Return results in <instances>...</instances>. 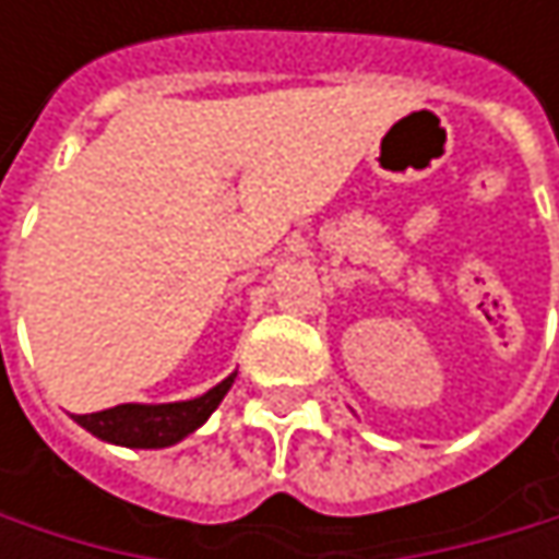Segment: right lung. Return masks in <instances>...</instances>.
<instances>
[{"mask_svg":"<svg viewBox=\"0 0 559 559\" xmlns=\"http://www.w3.org/2000/svg\"><path fill=\"white\" fill-rule=\"evenodd\" d=\"M233 382H236V372L229 379H223L216 389H210L200 397H190V401L116 404L109 411L76 414V424L109 443H122V447H135V450H162V447L183 440L187 433H193L219 407V401L233 389Z\"/></svg>","mask_w":559,"mask_h":559,"instance_id":"1","label":"right lung"}]
</instances>
